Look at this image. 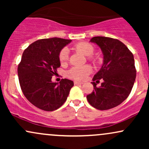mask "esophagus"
I'll list each match as a JSON object with an SVG mask.
<instances>
[{
  "label": "esophagus",
  "instance_id": "obj_1",
  "mask_svg": "<svg viewBox=\"0 0 149 149\" xmlns=\"http://www.w3.org/2000/svg\"><path fill=\"white\" fill-rule=\"evenodd\" d=\"M82 84H83V83H82V82L74 81V85H82Z\"/></svg>",
  "mask_w": 149,
  "mask_h": 149
}]
</instances>
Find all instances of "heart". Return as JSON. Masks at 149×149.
Masks as SVG:
<instances>
[{"mask_svg": "<svg viewBox=\"0 0 149 149\" xmlns=\"http://www.w3.org/2000/svg\"><path fill=\"white\" fill-rule=\"evenodd\" d=\"M75 49L82 52L85 56L92 55L94 52V48L91 44L88 42H79L74 46ZM69 49L63 48L59 53V58L61 64H64L69 59ZM92 72V67L90 65L86 64L83 66H73L67 72V76L71 79L76 80H83Z\"/></svg>", "mask_w": 149, "mask_h": 149, "instance_id": "heart-1", "label": "heart"}]
</instances>
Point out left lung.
<instances>
[{"instance_id":"left-lung-1","label":"left lung","mask_w":149,"mask_h":149,"mask_svg":"<svg viewBox=\"0 0 149 149\" xmlns=\"http://www.w3.org/2000/svg\"><path fill=\"white\" fill-rule=\"evenodd\" d=\"M90 42L97 44L103 53V64L92 82L95 90L87 95L91 106L99 110H108L122 103L129 96L136 78L132 53L117 39L93 37ZM103 80L100 87L96 82Z\"/></svg>"}]
</instances>
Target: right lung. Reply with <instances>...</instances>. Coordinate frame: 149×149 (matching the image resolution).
Here are the masks:
<instances>
[{"instance_id":"right-lung-1","label":"right lung","mask_w":149,"mask_h":149,"mask_svg":"<svg viewBox=\"0 0 149 149\" xmlns=\"http://www.w3.org/2000/svg\"><path fill=\"white\" fill-rule=\"evenodd\" d=\"M71 40L51 38L35 41L24 51L18 66V76L24 95L33 105L47 111L57 110L66 102L73 82L62 79L53 83L61 64V49Z\"/></svg>"}]
</instances>
